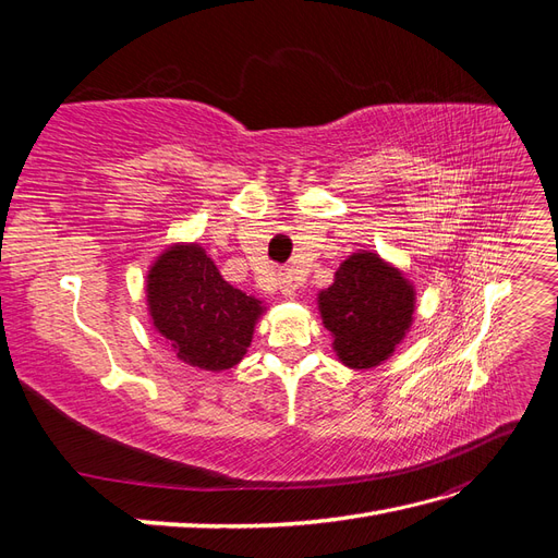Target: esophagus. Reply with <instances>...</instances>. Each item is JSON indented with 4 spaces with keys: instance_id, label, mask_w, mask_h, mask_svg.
I'll use <instances>...</instances> for the list:
<instances>
[{
    "instance_id": "1",
    "label": "esophagus",
    "mask_w": 558,
    "mask_h": 558,
    "mask_svg": "<svg viewBox=\"0 0 558 558\" xmlns=\"http://www.w3.org/2000/svg\"><path fill=\"white\" fill-rule=\"evenodd\" d=\"M279 291L283 298H293L295 295V281L291 275H279Z\"/></svg>"
}]
</instances>
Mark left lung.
<instances>
[{
    "label": "left lung",
    "instance_id": "8db88e82",
    "mask_svg": "<svg viewBox=\"0 0 558 558\" xmlns=\"http://www.w3.org/2000/svg\"><path fill=\"white\" fill-rule=\"evenodd\" d=\"M318 312L340 361L367 369L391 356L410 330L414 289L398 267L373 251H359L340 265L332 286L318 293Z\"/></svg>",
    "mask_w": 558,
    "mask_h": 558
}]
</instances>
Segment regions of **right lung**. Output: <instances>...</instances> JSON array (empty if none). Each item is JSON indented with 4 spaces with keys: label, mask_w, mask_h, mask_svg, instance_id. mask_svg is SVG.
Wrapping results in <instances>:
<instances>
[{
    "label": "right lung",
    "mask_w": 558,
    "mask_h": 558,
    "mask_svg": "<svg viewBox=\"0 0 558 558\" xmlns=\"http://www.w3.org/2000/svg\"><path fill=\"white\" fill-rule=\"evenodd\" d=\"M148 312L177 356L199 369L238 365L263 314L260 300L230 286L199 244H174L148 269Z\"/></svg>",
    "instance_id": "add662e5"
}]
</instances>
